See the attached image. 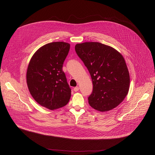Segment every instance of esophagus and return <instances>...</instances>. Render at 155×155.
I'll list each match as a JSON object with an SVG mask.
<instances>
[{"mask_svg":"<svg viewBox=\"0 0 155 155\" xmlns=\"http://www.w3.org/2000/svg\"><path fill=\"white\" fill-rule=\"evenodd\" d=\"M73 91L75 92H77L79 91V87H75L74 88H73Z\"/></svg>","mask_w":155,"mask_h":155,"instance_id":"1","label":"esophagus"}]
</instances>
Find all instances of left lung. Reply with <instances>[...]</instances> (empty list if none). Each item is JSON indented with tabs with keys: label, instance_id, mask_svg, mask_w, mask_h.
<instances>
[{
	"label": "left lung",
	"instance_id": "8db88e82",
	"mask_svg": "<svg viewBox=\"0 0 155 155\" xmlns=\"http://www.w3.org/2000/svg\"><path fill=\"white\" fill-rule=\"evenodd\" d=\"M75 49L92 78L89 105L101 112L116 107L127 95L130 83L123 56L113 48L98 42L77 44Z\"/></svg>",
	"mask_w": 155,
	"mask_h": 155
}]
</instances>
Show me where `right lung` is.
I'll return each mask as SVG.
<instances>
[{
    "label": "right lung",
    "instance_id": "add662e5",
    "mask_svg": "<svg viewBox=\"0 0 155 155\" xmlns=\"http://www.w3.org/2000/svg\"><path fill=\"white\" fill-rule=\"evenodd\" d=\"M70 44L53 42L41 47L31 58L26 74L29 91L41 105L50 110L66 105L71 88L63 71Z\"/></svg>",
    "mask_w": 155,
    "mask_h": 155
}]
</instances>
